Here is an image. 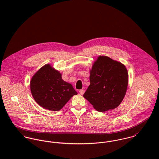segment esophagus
<instances>
[{
    "mask_svg": "<svg viewBox=\"0 0 159 159\" xmlns=\"http://www.w3.org/2000/svg\"><path fill=\"white\" fill-rule=\"evenodd\" d=\"M79 92H80V93L81 95H83L84 93V89H81V90H80Z\"/></svg>",
    "mask_w": 159,
    "mask_h": 159,
    "instance_id": "obj_1",
    "label": "esophagus"
}]
</instances>
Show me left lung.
Masks as SVG:
<instances>
[{
	"label": "left lung",
	"instance_id": "1",
	"mask_svg": "<svg viewBox=\"0 0 159 159\" xmlns=\"http://www.w3.org/2000/svg\"><path fill=\"white\" fill-rule=\"evenodd\" d=\"M90 85L83 95L98 111L117 107L124 99L129 82L127 70L122 63L99 56L90 70Z\"/></svg>",
	"mask_w": 159,
	"mask_h": 159
}]
</instances>
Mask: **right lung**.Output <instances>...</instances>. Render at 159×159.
Segmentation results:
<instances>
[{"label":"right lung","instance_id":"right-lung-1","mask_svg":"<svg viewBox=\"0 0 159 159\" xmlns=\"http://www.w3.org/2000/svg\"><path fill=\"white\" fill-rule=\"evenodd\" d=\"M30 91L35 102L43 108L57 111L78 93L62 79L60 72L46 64L32 76Z\"/></svg>","mask_w":159,"mask_h":159}]
</instances>
